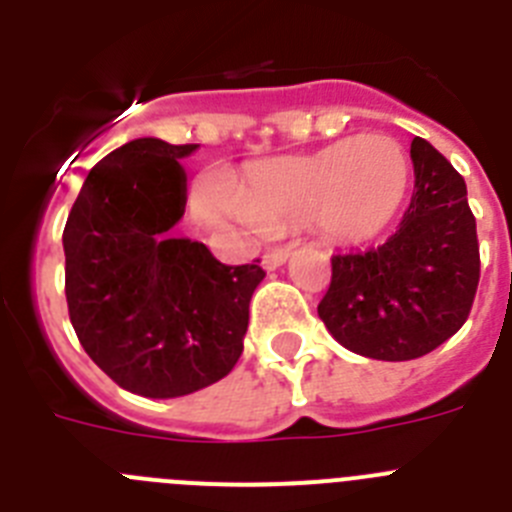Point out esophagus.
Masks as SVG:
<instances>
[{
  "instance_id": "1",
  "label": "esophagus",
  "mask_w": 512,
  "mask_h": 512,
  "mask_svg": "<svg viewBox=\"0 0 512 512\" xmlns=\"http://www.w3.org/2000/svg\"><path fill=\"white\" fill-rule=\"evenodd\" d=\"M287 259H289V248H274V251L264 253V261H261V264L271 271V269H277V266H282Z\"/></svg>"
}]
</instances>
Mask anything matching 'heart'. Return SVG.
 <instances>
[{
  "label": "heart",
  "mask_w": 512,
  "mask_h": 512,
  "mask_svg": "<svg viewBox=\"0 0 512 512\" xmlns=\"http://www.w3.org/2000/svg\"><path fill=\"white\" fill-rule=\"evenodd\" d=\"M413 161L390 135H348L305 156L259 161L241 192L210 179L194 192V210L215 228L264 235L310 223L341 246L374 241L408 200Z\"/></svg>",
  "instance_id": "heart-1"
}]
</instances>
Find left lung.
Masks as SVG:
<instances>
[{
    "label": "left lung",
    "instance_id": "left-lung-1",
    "mask_svg": "<svg viewBox=\"0 0 512 512\" xmlns=\"http://www.w3.org/2000/svg\"><path fill=\"white\" fill-rule=\"evenodd\" d=\"M415 189L387 243L338 253L318 315L341 346L379 361L431 354L467 323L479 284L477 223L459 171L413 138Z\"/></svg>",
    "mask_w": 512,
    "mask_h": 512
}]
</instances>
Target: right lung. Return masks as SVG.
<instances>
[{
	"label": "right lung",
	"instance_id": "right-lung-1",
	"mask_svg": "<svg viewBox=\"0 0 512 512\" xmlns=\"http://www.w3.org/2000/svg\"><path fill=\"white\" fill-rule=\"evenodd\" d=\"M194 143L130 140L89 171L63 228L66 302L89 359L122 390L182 397L243 354L248 302L266 271L225 266L205 243L169 238L187 205Z\"/></svg>",
	"mask_w": 512,
	"mask_h": 512
}]
</instances>
